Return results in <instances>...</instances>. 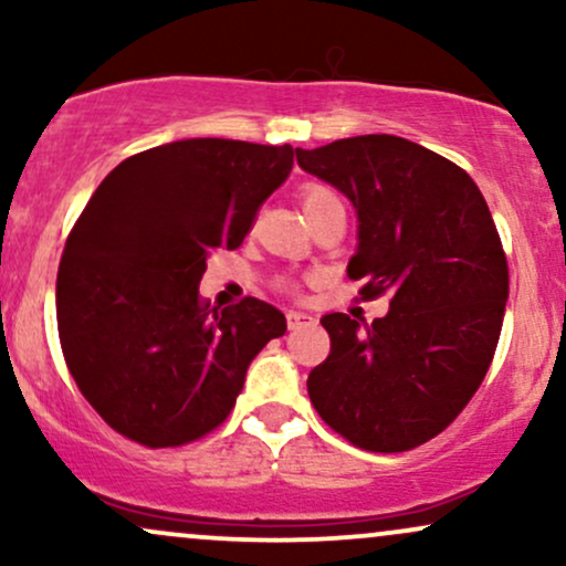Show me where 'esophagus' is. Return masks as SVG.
<instances>
[{"label": "esophagus", "instance_id": "34e87169", "mask_svg": "<svg viewBox=\"0 0 566 566\" xmlns=\"http://www.w3.org/2000/svg\"><path fill=\"white\" fill-rule=\"evenodd\" d=\"M316 319L311 314H305V311H287V327L290 329H301V327H305V324H314Z\"/></svg>", "mask_w": 566, "mask_h": 566}]
</instances>
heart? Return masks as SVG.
Segmentation results:
<instances>
[{
  "label": "heart",
  "instance_id": "b5f03b06",
  "mask_svg": "<svg viewBox=\"0 0 566 566\" xmlns=\"http://www.w3.org/2000/svg\"><path fill=\"white\" fill-rule=\"evenodd\" d=\"M327 201H340L337 199V193L333 191V188H327V186H308L303 191V207H305V212H311V210H316V207H322V205H327ZM290 290H295L292 287V284H287Z\"/></svg>",
  "mask_w": 566,
  "mask_h": 566
}]
</instances>
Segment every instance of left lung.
I'll use <instances>...</instances> for the list:
<instances>
[{
	"label": "left lung",
	"mask_w": 566,
	"mask_h": 566,
	"mask_svg": "<svg viewBox=\"0 0 566 566\" xmlns=\"http://www.w3.org/2000/svg\"><path fill=\"white\" fill-rule=\"evenodd\" d=\"M295 154L354 201L348 279L361 301L391 303L373 324L324 316L329 356L308 375L311 405L359 450H415L463 412L495 356L509 301L495 220L463 167L396 135Z\"/></svg>",
	"instance_id": "1"
}]
</instances>
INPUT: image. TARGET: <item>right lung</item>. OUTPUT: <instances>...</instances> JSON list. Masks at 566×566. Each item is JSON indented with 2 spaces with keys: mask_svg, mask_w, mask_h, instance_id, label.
I'll list each match as a JSON object with an SVG mask.
<instances>
[{
  "mask_svg": "<svg viewBox=\"0 0 566 566\" xmlns=\"http://www.w3.org/2000/svg\"><path fill=\"white\" fill-rule=\"evenodd\" d=\"M292 146L191 138L114 167L57 265L63 359L84 399L143 447H184L223 423L244 375L287 319L244 297L201 301L216 250H237L292 170Z\"/></svg>",
  "mask_w": 566,
  "mask_h": 566,
  "instance_id": "add662e5",
  "label": "right lung"
}]
</instances>
